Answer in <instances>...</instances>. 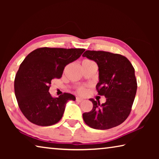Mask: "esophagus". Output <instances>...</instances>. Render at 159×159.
Masks as SVG:
<instances>
[{
    "label": "esophagus",
    "instance_id": "1",
    "mask_svg": "<svg viewBox=\"0 0 159 159\" xmlns=\"http://www.w3.org/2000/svg\"><path fill=\"white\" fill-rule=\"evenodd\" d=\"M76 102H83V99L80 98H79V97H76Z\"/></svg>",
    "mask_w": 159,
    "mask_h": 159
}]
</instances>
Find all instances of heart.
Listing matches in <instances>:
<instances>
[{
	"instance_id": "b5f03b06",
	"label": "heart",
	"mask_w": 159,
	"mask_h": 159,
	"mask_svg": "<svg viewBox=\"0 0 159 159\" xmlns=\"http://www.w3.org/2000/svg\"><path fill=\"white\" fill-rule=\"evenodd\" d=\"M91 63H94V61L89 60H85L83 61L82 64H91ZM77 93L80 94V95H84V94L86 93V89L83 87H79L77 88Z\"/></svg>"
}]
</instances>
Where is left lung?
<instances>
[{
	"instance_id": "obj_1",
	"label": "left lung",
	"mask_w": 159,
	"mask_h": 159,
	"mask_svg": "<svg viewBox=\"0 0 159 159\" xmlns=\"http://www.w3.org/2000/svg\"><path fill=\"white\" fill-rule=\"evenodd\" d=\"M83 57L95 61L99 68L98 95L107 98L105 103L90 99L93 109L83 114L90 128L107 130L124 122L131 111L137 88L134 69L124 56L105 51L86 50Z\"/></svg>"
}]
</instances>
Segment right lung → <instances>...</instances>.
I'll return each mask as SVG.
<instances>
[{
    "label": "right lung",
    "instance_id": "1",
    "mask_svg": "<svg viewBox=\"0 0 159 159\" xmlns=\"http://www.w3.org/2000/svg\"><path fill=\"white\" fill-rule=\"evenodd\" d=\"M83 48H40L20 64L15 79V93L24 116L34 124L49 126L62 117L66 102L75 96L64 93L53 98L48 92L51 80L60 79L67 64L76 60Z\"/></svg>",
    "mask_w": 159,
    "mask_h": 159
}]
</instances>
